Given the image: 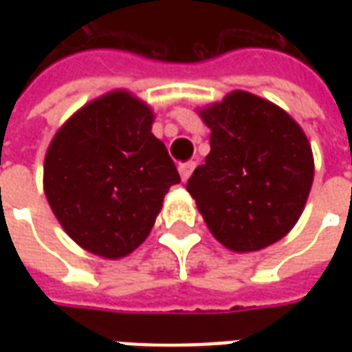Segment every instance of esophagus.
I'll list each match as a JSON object with an SVG mask.
<instances>
[{
	"mask_svg": "<svg viewBox=\"0 0 352 352\" xmlns=\"http://www.w3.org/2000/svg\"><path fill=\"white\" fill-rule=\"evenodd\" d=\"M196 168V162H186V164H181L179 166V173H181V179L183 181H188L192 175V171Z\"/></svg>",
	"mask_w": 352,
	"mask_h": 352,
	"instance_id": "34e87169",
	"label": "esophagus"
}]
</instances>
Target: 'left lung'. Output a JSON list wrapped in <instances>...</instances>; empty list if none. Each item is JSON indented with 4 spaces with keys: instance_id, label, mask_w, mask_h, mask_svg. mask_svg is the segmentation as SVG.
Here are the masks:
<instances>
[{
    "instance_id": "1",
    "label": "left lung",
    "mask_w": 352,
    "mask_h": 352,
    "mask_svg": "<svg viewBox=\"0 0 352 352\" xmlns=\"http://www.w3.org/2000/svg\"><path fill=\"white\" fill-rule=\"evenodd\" d=\"M211 153L186 183L213 237L234 252L262 251L294 228L309 198V139L285 109L245 90L198 107Z\"/></svg>"
}]
</instances>
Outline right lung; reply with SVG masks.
<instances>
[{"label":"right lung","mask_w":352,"mask_h":352,"mask_svg":"<svg viewBox=\"0 0 352 352\" xmlns=\"http://www.w3.org/2000/svg\"><path fill=\"white\" fill-rule=\"evenodd\" d=\"M153 122L148 103L111 90L75 111L47 148V201L65 234L96 256L118 260L135 251L164 196L181 183Z\"/></svg>","instance_id":"add662e5"}]
</instances>
